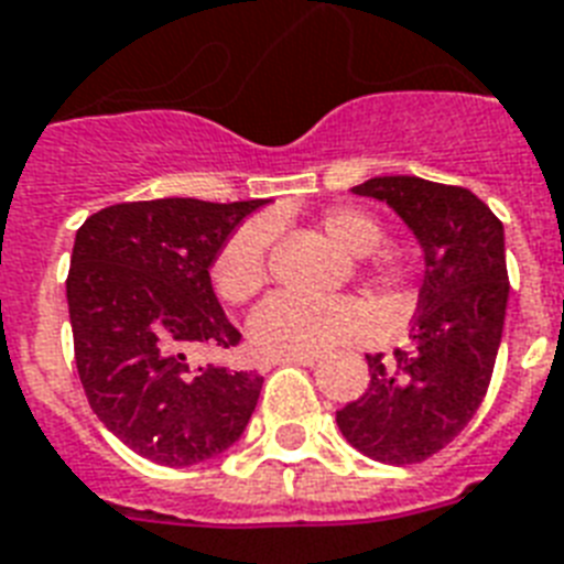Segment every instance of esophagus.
Masks as SVG:
<instances>
[{
  "instance_id": "34e87169",
  "label": "esophagus",
  "mask_w": 564,
  "mask_h": 564,
  "mask_svg": "<svg viewBox=\"0 0 564 564\" xmlns=\"http://www.w3.org/2000/svg\"><path fill=\"white\" fill-rule=\"evenodd\" d=\"M318 357L316 354H286V357H272V366H283V362H295V366H313Z\"/></svg>"
}]
</instances>
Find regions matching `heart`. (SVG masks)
<instances>
[{
	"mask_svg": "<svg viewBox=\"0 0 564 564\" xmlns=\"http://www.w3.org/2000/svg\"><path fill=\"white\" fill-rule=\"evenodd\" d=\"M322 228L336 246L362 258V274L386 299L406 301L412 292V265L383 242V225L357 207H334L322 216ZM272 225L265 219L246 221L230 234L210 263L213 290L228 304H246L269 281ZM371 327L369 307L357 299H301L281 292L263 301L248 318V339L263 357L318 354L360 339Z\"/></svg>",
	"mask_w": 564,
	"mask_h": 564,
	"instance_id": "heart-1",
	"label": "heart"
}]
</instances>
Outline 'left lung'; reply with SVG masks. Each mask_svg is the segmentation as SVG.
<instances>
[{"label":"left lung","mask_w":564,"mask_h":564,"mask_svg":"<svg viewBox=\"0 0 564 564\" xmlns=\"http://www.w3.org/2000/svg\"><path fill=\"white\" fill-rule=\"evenodd\" d=\"M354 193L410 225L427 269L410 348L366 357L369 389L336 410V424L377 463L415 465L463 433L489 389L509 295L503 225L471 189L415 175L371 178Z\"/></svg>","instance_id":"left-lung-1"}]
</instances>
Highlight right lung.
Returning a JSON list of instances; mask_svg holds the SVG:
<instances>
[{"instance_id": "right-lung-1", "label": "right lung", "mask_w": 564, "mask_h": 564, "mask_svg": "<svg viewBox=\"0 0 564 564\" xmlns=\"http://www.w3.org/2000/svg\"><path fill=\"white\" fill-rule=\"evenodd\" d=\"M260 204H110L75 234L66 274L75 369L101 424L149 463H204L254 412L263 377L195 366L193 354L242 339L213 295L210 263Z\"/></svg>"}]
</instances>
